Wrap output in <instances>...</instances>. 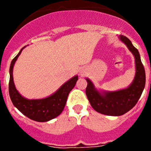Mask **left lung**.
<instances>
[{
	"mask_svg": "<svg viewBox=\"0 0 151 151\" xmlns=\"http://www.w3.org/2000/svg\"><path fill=\"white\" fill-rule=\"evenodd\" d=\"M119 39L133 54L135 59L136 73L132 83L127 88L116 91H99L88 78L85 93L94 110L108 116H122L132 109L139 100L146 82L145 70L141 63L139 52L133 46L130 40L124 35H119Z\"/></svg>",
	"mask_w": 151,
	"mask_h": 151,
	"instance_id": "8db88e82",
	"label": "left lung"
}]
</instances>
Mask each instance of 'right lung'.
I'll list each match as a JSON object with an SVG mask.
<instances>
[{"label": "right lung", "mask_w": 151, "mask_h": 151, "mask_svg": "<svg viewBox=\"0 0 151 151\" xmlns=\"http://www.w3.org/2000/svg\"><path fill=\"white\" fill-rule=\"evenodd\" d=\"M24 47H22L19 54L13 58L10 64L9 82V94L10 99L14 106L28 118L37 122H47L58 116L62 113L66 105L69 92L71 91L76 84L78 76H76L69 79L54 94L46 98L35 100L26 99L17 90L13 77V66Z\"/></svg>", "instance_id": "1"}]
</instances>
